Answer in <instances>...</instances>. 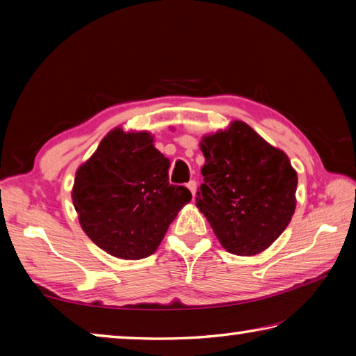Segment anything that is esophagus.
Segmentation results:
<instances>
[{"label": "esophagus", "mask_w": 356, "mask_h": 356, "mask_svg": "<svg viewBox=\"0 0 356 356\" xmlns=\"http://www.w3.org/2000/svg\"><path fill=\"white\" fill-rule=\"evenodd\" d=\"M186 186H188V190L191 191V195L195 196V195H196V188H197V184H196V180H190V182L186 184Z\"/></svg>", "instance_id": "obj_1"}]
</instances>
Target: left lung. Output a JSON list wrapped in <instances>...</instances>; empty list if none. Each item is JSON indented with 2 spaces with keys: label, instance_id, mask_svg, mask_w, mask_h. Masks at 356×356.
I'll return each instance as SVG.
<instances>
[{
  "label": "left lung",
  "instance_id": "1",
  "mask_svg": "<svg viewBox=\"0 0 356 356\" xmlns=\"http://www.w3.org/2000/svg\"><path fill=\"white\" fill-rule=\"evenodd\" d=\"M201 150L206 165L196 206L222 248L237 256L267 250L295 212L298 179L289 156L242 120L202 136Z\"/></svg>",
  "mask_w": 356,
  "mask_h": 356
}]
</instances>
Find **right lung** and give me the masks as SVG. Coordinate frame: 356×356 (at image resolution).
<instances>
[{"mask_svg": "<svg viewBox=\"0 0 356 356\" xmlns=\"http://www.w3.org/2000/svg\"><path fill=\"white\" fill-rule=\"evenodd\" d=\"M170 160L154 147L147 131L111 130L76 170L72 200L83 231L119 259L138 261L163 240L179 210L191 200L171 185Z\"/></svg>", "mask_w": 356, "mask_h": 356, "instance_id": "obj_1", "label": "right lung"}]
</instances>
